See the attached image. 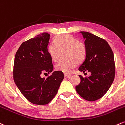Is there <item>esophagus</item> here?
I'll return each instance as SVG.
<instances>
[{
  "instance_id": "34e87169",
  "label": "esophagus",
  "mask_w": 125,
  "mask_h": 125,
  "mask_svg": "<svg viewBox=\"0 0 125 125\" xmlns=\"http://www.w3.org/2000/svg\"><path fill=\"white\" fill-rule=\"evenodd\" d=\"M64 76H65V77L70 78L71 76V74H66V73H65V74H64Z\"/></svg>"
}]
</instances>
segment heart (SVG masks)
<instances>
[{
	"label": "heart",
	"mask_w": 125,
	"mask_h": 125,
	"mask_svg": "<svg viewBox=\"0 0 125 125\" xmlns=\"http://www.w3.org/2000/svg\"><path fill=\"white\" fill-rule=\"evenodd\" d=\"M67 48V57L70 59L61 60L55 65L57 71L70 73L72 68L85 59L86 48L74 37L70 34H62L55 37L53 42L48 46V51L53 61L58 59L59 50Z\"/></svg>",
	"instance_id": "b5f03b06"
}]
</instances>
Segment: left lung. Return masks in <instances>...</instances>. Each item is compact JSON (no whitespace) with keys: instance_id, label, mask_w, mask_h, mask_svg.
Here are the masks:
<instances>
[{"instance_id":"left-lung-1","label":"left lung","mask_w":125,"mask_h":125,"mask_svg":"<svg viewBox=\"0 0 125 125\" xmlns=\"http://www.w3.org/2000/svg\"><path fill=\"white\" fill-rule=\"evenodd\" d=\"M85 40L86 55L79 67V71L90 72L91 75L83 78L75 86L77 93L83 99L94 101L102 98L111 87L115 78L114 56L111 47L105 40L89 33L80 31Z\"/></svg>"}]
</instances>
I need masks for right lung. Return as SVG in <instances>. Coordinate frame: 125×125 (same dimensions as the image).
<instances>
[{
  "label": "right lung",
  "mask_w": 125,
  "mask_h": 125,
  "mask_svg": "<svg viewBox=\"0 0 125 125\" xmlns=\"http://www.w3.org/2000/svg\"><path fill=\"white\" fill-rule=\"evenodd\" d=\"M49 40V34L43 33L23 42L14 58V83L24 97L36 105L49 103L64 78L60 71H54L46 78L41 77L42 73L50 74L54 68L47 48Z\"/></svg>",
  "instance_id": "1"
}]
</instances>
